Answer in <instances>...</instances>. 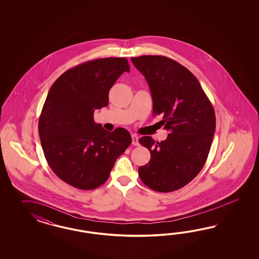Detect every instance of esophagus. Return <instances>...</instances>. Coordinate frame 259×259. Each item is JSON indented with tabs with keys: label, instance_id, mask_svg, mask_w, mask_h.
Segmentation results:
<instances>
[{
	"label": "esophagus",
	"instance_id": "1",
	"mask_svg": "<svg viewBox=\"0 0 259 259\" xmlns=\"http://www.w3.org/2000/svg\"><path fill=\"white\" fill-rule=\"evenodd\" d=\"M132 144L135 146H139L140 142H139V137L137 135H132Z\"/></svg>",
	"mask_w": 259,
	"mask_h": 259
}]
</instances>
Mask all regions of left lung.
Segmentation results:
<instances>
[{
  "label": "left lung",
  "mask_w": 259,
  "mask_h": 259,
  "mask_svg": "<svg viewBox=\"0 0 259 259\" xmlns=\"http://www.w3.org/2000/svg\"><path fill=\"white\" fill-rule=\"evenodd\" d=\"M145 77L153 99L154 115L170 134L155 142L144 136L139 141L149 150V162L139 168L141 181L157 192H172L193 181L203 168L215 131V115L197 78L164 56L131 58Z\"/></svg>",
  "instance_id": "8db88e82"
}]
</instances>
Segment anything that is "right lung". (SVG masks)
<instances>
[{"label": "right lung", "instance_id": "add662e5", "mask_svg": "<svg viewBox=\"0 0 259 259\" xmlns=\"http://www.w3.org/2000/svg\"><path fill=\"white\" fill-rule=\"evenodd\" d=\"M130 66L125 58L89 61L65 71L50 87L39 118L47 163L71 186L102 185L132 142L124 128L108 132L94 121V112L108 105L109 90Z\"/></svg>", "mask_w": 259, "mask_h": 259}]
</instances>
